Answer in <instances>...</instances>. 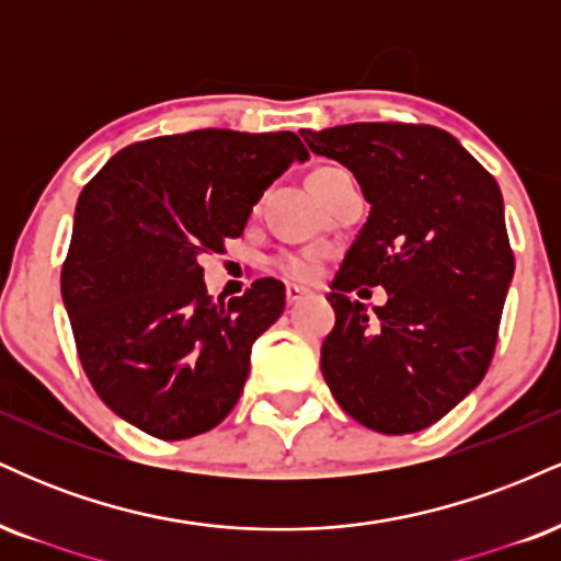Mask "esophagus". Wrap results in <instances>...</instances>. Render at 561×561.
Listing matches in <instances>:
<instances>
[{
	"label": "esophagus",
	"mask_w": 561,
	"mask_h": 561,
	"mask_svg": "<svg viewBox=\"0 0 561 561\" xmlns=\"http://www.w3.org/2000/svg\"><path fill=\"white\" fill-rule=\"evenodd\" d=\"M287 306H295V302H300L302 298H308V289H302L298 285H287Z\"/></svg>",
	"instance_id": "esophagus-1"
}]
</instances>
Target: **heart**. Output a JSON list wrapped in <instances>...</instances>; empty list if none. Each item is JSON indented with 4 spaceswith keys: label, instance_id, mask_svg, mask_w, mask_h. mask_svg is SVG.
Returning a JSON list of instances; mask_svg holds the SVG:
<instances>
[{
    "label": "heart",
    "instance_id": "obj_1",
    "mask_svg": "<svg viewBox=\"0 0 561 561\" xmlns=\"http://www.w3.org/2000/svg\"><path fill=\"white\" fill-rule=\"evenodd\" d=\"M334 171H343V169H319L311 176V184H319L321 179H327ZM324 266H327V253L319 248L298 250V253H285L276 259V268H279L289 282H298V285H311V282H317L319 276L324 274Z\"/></svg>",
    "mask_w": 561,
    "mask_h": 561
}]
</instances>
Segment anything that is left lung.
Listing matches in <instances>:
<instances>
[{"label": "left lung", "instance_id": "obj_1", "mask_svg": "<svg viewBox=\"0 0 561 561\" xmlns=\"http://www.w3.org/2000/svg\"><path fill=\"white\" fill-rule=\"evenodd\" d=\"M300 137L353 171L369 218L327 300L334 327L321 375L364 427L420 433L480 385L491 366L514 253L499 184L459 139L422 124H347ZM385 286L366 314L353 288Z\"/></svg>", "mask_w": 561, "mask_h": 561}]
</instances>
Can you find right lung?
Listing matches in <instances>:
<instances>
[{
	"instance_id": "1",
	"label": "right lung",
	"mask_w": 561,
	"mask_h": 561,
	"mask_svg": "<svg viewBox=\"0 0 561 561\" xmlns=\"http://www.w3.org/2000/svg\"><path fill=\"white\" fill-rule=\"evenodd\" d=\"M295 160L308 150L293 131L199 128L128 145L83 186L62 302L96 396L141 433L195 437L240 401L285 285L268 276L214 300L199 255L224 253Z\"/></svg>"
}]
</instances>
